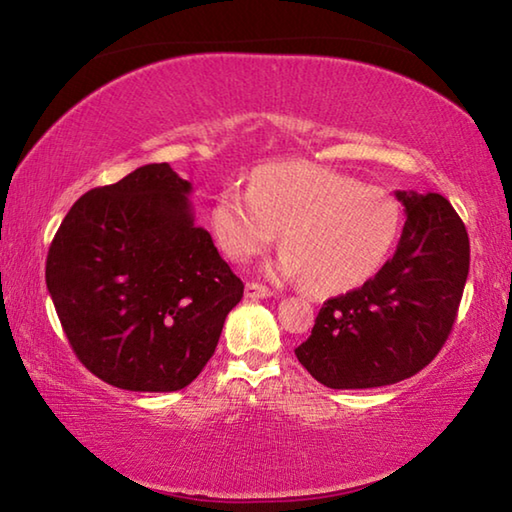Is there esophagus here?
I'll return each instance as SVG.
<instances>
[{
    "label": "esophagus",
    "instance_id": "obj_1",
    "mask_svg": "<svg viewBox=\"0 0 512 512\" xmlns=\"http://www.w3.org/2000/svg\"><path fill=\"white\" fill-rule=\"evenodd\" d=\"M273 291L264 287V284H257V282H248L246 284V298L250 300H259V298H271Z\"/></svg>",
    "mask_w": 512,
    "mask_h": 512
}]
</instances>
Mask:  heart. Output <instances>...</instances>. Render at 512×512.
I'll return each instance as SVG.
<instances>
[{
	"label": "heart",
	"instance_id": "heart-1",
	"mask_svg": "<svg viewBox=\"0 0 512 512\" xmlns=\"http://www.w3.org/2000/svg\"><path fill=\"white\" fill-rule=\"evenodd\" d=\"M212 221L235 262L264 253L282 232L273 273L305 277L314 293L361 287L384 264L400 230V205L381 187L309 162L268 164L250 189L216 196Z\"/></svg>",
	"mask_w": 512,
	"mask_h": 512
}]
</instances>
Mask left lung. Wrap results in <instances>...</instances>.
Wrapping results in <instances>:
<instances>
[{
    "instance_id": "obj_1",
    "label": "left lung",
    "mask_w": 512,
    "mask_h": 512,
    "mask_svg": "<svg viewBox=\"0 0 512 512\" xmlns=\"http://www.w3.org/2000/svg\"><path fill=\"white\" fill-rule=\"evenodd\" d=\"M406 223L375 277L327 300L296 357L327 388H377L413 377L443 348L470 271V239L440 194L395 192Z\"/></svg>"
}]
</instances>
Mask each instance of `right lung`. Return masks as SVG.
Listing matches in <instances>:
<instances>
[{
	"instance_id": "obj_1",
	"label": "right lung",
	"mask_w": 512,
	"mask_h": 512,
	"mask_svg": "<svg viewBox=\"0 0 512 512\" xmlns=\"http://www.w3.org/2000/svg\"><path fill=\"white\" fill-rule=\"evenodd\" d=\"M187 183L167 162L90 189L60 223L47 289L76 357L110 386L173 393L216 350L244 296L210 232L194 223Z\"/></svg>"
}]
</instances>
